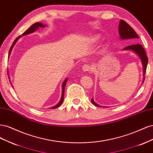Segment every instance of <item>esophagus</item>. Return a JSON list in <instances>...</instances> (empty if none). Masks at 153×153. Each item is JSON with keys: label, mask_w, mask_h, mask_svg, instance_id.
Segmentation results:
<instances>
[{"label": "esophagus", "mask_w": 153, "mask_h": 153, "mask_svg": "<svg viewBox=\"0 0 153 153\" xmlns=\"http://www.w3.org/2000/svg\"><path fill=\"white\" fill-rule=\"evenodd\" d=\"M91 66L89 65V64H85L82 68V69L84 70V71H89L91 70Z\"/></svg>", "instance_id": "34e87169"}]
</instances>
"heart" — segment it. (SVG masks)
I'll return each instance as SVG.
<instances>
[{"instance_id": "heart-1", "label": "heart", "mask_w": 153, "mask_h": 153, "mask_svg": "<svg viewBox=\"0 0 153 153\" xmlns=\"http://www.w3.org/2000/svg\"><path fill=\"white\" fill-rule=\"evenodd\" d=\"M96 39H97V38H96Z\"/></svg>"}]
</instances>
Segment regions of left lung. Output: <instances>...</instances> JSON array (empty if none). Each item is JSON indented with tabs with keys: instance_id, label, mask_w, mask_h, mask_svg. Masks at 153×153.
<instances>
[{
	"instance_id": "8db88e82",
	"label": "left lung",
	"mask_w": 153,
	"mask_h": 153,
	"mask_svg": "<svg viewBox=\"0 0 153 153\" xmlns=\"http://www.w3.org/2000/svg\"><path fill=\"white\" fill-rule=\"evenodd\" d=\"M119 34L120 36H121V39H131L133 40L134 43L136 42L138 38H139L135 32V31L134 30V29L132 28V27L129 24H128L126 22L123 20H120V22H119ZM124 50L133 51L134 52L136 53L138 55V57H139L140 59H141L142 64L143 65V82L145 80V74H146L147 63H148V58L147 57V55L145 52L144 48H143V47L141 45L138 43H135L125 47ZM91 102L92 103V104L96 106H101L97 103H96L94 101L93 99H91Z\"/></svg>"
}]
</instances>
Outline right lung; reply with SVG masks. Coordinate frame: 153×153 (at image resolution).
<instances>
[{
  "instance_id": "1",
  "label": "right lung",
  "mask_w": 153,
  "mask_h": 153,
  "mask_svg": "<svg viewBox=\"0 0 153 153\" xmlns=\"http://www.w3.org/2000/svg\"><path fill=\"white\" fill-rule=\"evenodd\" d=\"M39 27H43V28H44V27H45V25H43L42 24H41V23H39V22H36V23H35V24H34L33 25H32L29 28L27 29L25 32H24V33L22 34V35H26V34H30V33H32V32H34L37 29H38ZM20 37V36H19L18 37V38L15 40V41H14L13 42V43L12 44V46L11 47V48H10V52H9V56H10V53H11V50H12V48H13V46L15 45V44L16 43V42L17 41V40L19 39V38ZM67 80H68V79L66 78V79L64 81V82H63V84H62V97H61V101H59V103L57 104V105H56L55 106H53V107H52V108H53V109H54V108H58L59 106H60V105H61V104L62 103V102H63V101H64V89H65V85H66V82H67Z\"/></svg>"
}]
</instances>
